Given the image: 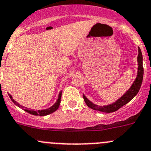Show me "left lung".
I'll list each match as a JSON object with an SVG mask.
<instances>
[{"label": "left lung", "mask_w": 151, "mask_h": 151, "mask_svg": "<svg viewBox=\"0 0 151 151\" xmlns=\"http://www.w3.org/2000/svg\"><path fill=\"white\" fill-rule=\"evenodd\" d=\"M139 50V55H138V58H137V62H138V71H137V76L135 78V81L132 83V85H131L130 88L126 91L123 96L119 98L117 100H116L114 103H111V104L106 105V106H97V105L94 104L92 103L91 100L86 97L85 95L83 94V98L85 100V103L88 107L91 108V109H94V110L99 111H102V112L105 113H111L114 112L115 111L118 110L120 108L124 106L127 103H128L130 100H132L136 94L139 93V90H140L141 85H142V80H143V75H144V69H143V57H142V53L141 52L140 48L139 47L138 48Z\"/></svg>", "instance_id": "1"}]
</instances>
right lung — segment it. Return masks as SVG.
Masks as SVG:
<instances>
[{
    "mask_svg": "<svg viewBox=\"0 0 151 151\" xmlns=\"http://www.w3.org/2000/svg\"><path fill=\"white\" fill-rule=\"evenodd\" d=\"M61 94H62V91H60L59 93V95H58V98L57 99L56 103L53 105L52 106H51L50 108H48V109H42V110H38V111H34V110H29V109H23L24 106H21L19 103H18L16 101H15L14 99H12V96H11L10 94H9V98L11 99V100L14 103L15 105H16L17 106L19 107H21L22 109H23V110H24L25 111H27V113L30 114H33V115H37V116H45V115H48V114H50L52 113L55 112V111L58 110V109L59 108L60 106V99H61Z\"/></svg>",
    "mask_w": 151,
    "mask_h": 151,
    "instance_id": "1",
    "label": "right lung"
}]
</instances>
